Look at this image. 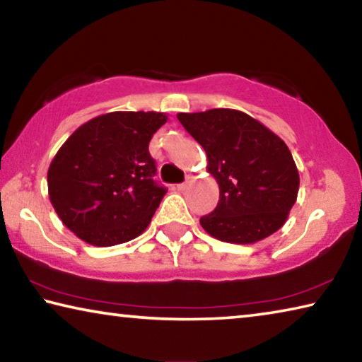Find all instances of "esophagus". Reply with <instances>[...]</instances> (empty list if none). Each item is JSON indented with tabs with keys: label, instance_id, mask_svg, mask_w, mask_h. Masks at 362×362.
I'll return each mask as SVG.
<instances>
[{
	"label": "esophagus",
	"instance_id": "obj_1",
	"mask_svg": "<svg viewBox=\"0 0 362 362\" xmlns=\"http://www.w3.org/2000/svg\"><path fill=\"white\" fill-rule=\"evenodd\" d=\"M187 188H188V182H183V183H179V185H177V189H179V192H185Z\"/></svg>",
	"mask_w": 362,
	"mask_h": 362
}]
</instances>
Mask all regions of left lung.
<instances>
[{"label":"left lung","instance_id":"left-lung-1","mask_svg":"<svg viewBox=\"0 0 362 362\" xmlns=\"http://www.w3.org/2000/svg\"><path fill=\"white\" fill-rule=\"evenodd\" d=\"M203 146L218 204L199 223L223 243L252 244L278 231L297 201L300 177L291 150L252 116L231 108L179 113Z\"/></svg>","mask_w":362,"mask_h":362}]
</instances>
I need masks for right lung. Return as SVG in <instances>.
Returning a JSON list of instances; mask_svg holds the SVG:
<instances>
[{
  "mask_svg": "<svg viewBox=\"0 0 362 362\" xmlns=\"http://www.w3.org/2000/svg\"><path fill=\"white\" fill-rule=\"evenodd\" d=\"M168 121L158 112L95 116L66 139L47 170L51 204L70 231L97 247L146 230L166 188L153 180L148 144Z\"/></svg>",
  "mask_w": 362,
  "mask_h": 362,
  "instance_id": "right-lung-1",
  "label": "right lung"
}]
</instances>
